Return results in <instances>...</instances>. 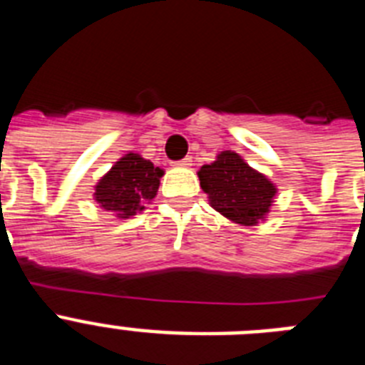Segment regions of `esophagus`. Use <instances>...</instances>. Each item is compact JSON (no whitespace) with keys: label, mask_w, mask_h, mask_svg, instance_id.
<instances>
[{"label":"esophagus","mask_w":365,"mask_h":365,"mask_svg":"<svg viewBox=\"0 0 365 365\" xmlns=\"http://www.w3.org/2000/svg\"><path fill=\"white\" fill-rule=\"evenodd\" d=\"M175 166H180V168L192 166V157H186V159H182V160H177Z\"/></svg>","instance_id":"1"}]
</instances>
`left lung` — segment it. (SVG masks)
Masks as SVG:
<instances>
[{"label":"left lung","mask_w":365,"mask_h":365,"mask_svg":"<svg viewBox=\"0 0 365 365\" xmlns=\"http://www.w3.org/2000/svg\"><path fill=\"white\" fill-rule=\"evenodd\" d=\"M212 208L245 227L257 225L269 214L276 186L248 166L235 151H221L212 164L197 172Z\"/></svg>","instance_id":"left-lung-1"}]
</instances>
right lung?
<instances>
[{"mask_svg": "<svg viewBox=\"0 0 365 365\" xmlns=\"http://www.w3.org/2000/svg\"><path fill=\"white\" fill-rule=\"evenodd\" d=\"M164 172L138 153H128L95 186V199L106 212L128 219L157 195Z\"/></svg>", "mask_w": 365, "mask_h": 365, "instance_id": "right-lung-1", "label": "right lung"}]
</instances>
